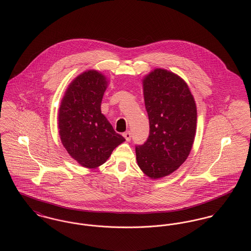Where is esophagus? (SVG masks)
<instances>
[{"label":"esophagus","instance_id":"esophagus-1","mask_svg":"<svg viewBox=\"0 0 251 251\" xmlns=\"http://www.w3.org/2000/svg\"><path fill=\"white\" fill-rule=\"evenodd\" d=\"M123 136L125 137V139H126V142H129V141L131 140V133H130V131L125 132V133L123 134Z\"/></svg>","mask_w":251,"mask_h":251}]
</instances>
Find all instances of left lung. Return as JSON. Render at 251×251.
Here are the masks:
<instances>
[{"instance_id":"8db88e82","label":"left lung","mask_w":251,"mask_h":251,"mask_svg":"<svg viewBox=\"0 0 251 251\" xmlns=\"http://www.w3.org/2000/svg\"><path fill=\"white\" fill-rule=\"evenodd\" d=\"M149 137L136 146L140 169L152 179L171 175L188 158L197 131V105L179 75L157 68L143 78Z\"/></svg>"}]
</instances>
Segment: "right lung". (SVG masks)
<instances>
[{"label": "right lung", "mask_w": 251, "mask_h": 251, "mask_svg": "<svg viewBox=\"0 0 251 251\" xmlns=\"http://www.w3.org/2000/svg\"><path fill=\"white\" fill-rule=\"evenodd\" d=\"M108 80L96 71L80 74L67 88L58 109V129L69 155L81 166L95 169L124 143L123 136L101 112Z\"/></svg>", "instance_id": "right-lung-1"}]
</instances>
